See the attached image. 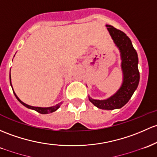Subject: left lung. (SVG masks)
Instances as JSON below:
<instances>
[{"label":"left lung","instance_id":"obj_1","mask_svg":"<svg viewBox=\"0 0 157 157\" xmlns=\"http://www.w3.org/2000/svg\"><path fill=\"white\" fill-rule=\"evenodd\" d=\"M106 27L120 52L123 74V83L118 91L108 99L95 100L90 97L89 99L97 108L113 110L121 108L129 101L139 83L140 74L138 68V54L128 36L110 25H106Z\"/></svg>","mask_w":157,"mask_h":157}]
</instances>
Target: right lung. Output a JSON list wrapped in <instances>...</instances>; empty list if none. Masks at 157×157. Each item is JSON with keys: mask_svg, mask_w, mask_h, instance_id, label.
Returning <instances> with one entry per match:
<instances>
[{"mask_svg": "<svg viewBox=\"0 0 157 157\" xmlns=\"http://www.w3.org/2000/svg\"><path fill=\"white\" fill-rule=\"evenodd\" d=\"M10 85H11V86H12V84H11V77H10ZM12 89H13V86H12ZM13 93H14L15 96L16 97V98H17L18 101H19L20 102L22 105H24L25 107H26V108H28L29 109H32V110H36L37 112H38V113H42V114H47V113H52V112L56 111V110L57 109L59 108V107H60V105H62V102H61V103H59L58 105H55V106L49 107V108H40V107L30 106V105H27V104L24 103V102H22V101L19 99V98L17 97V95H16V93H15L14 91H13Z\"/></svg>", "mask_w": 157, "mask_h": 157, "instance_id": "right-lung-1", "label": "right lung"}]
</instances>
